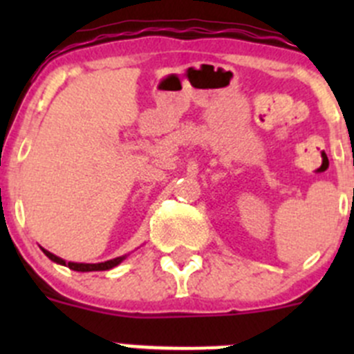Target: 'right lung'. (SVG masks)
I'll return each instance as SVG.
<instances>
[{
  "label": "right lung",
  "instance_id": "obj_1",
  "mask_svg": "<svg viewBox=\"0 0 354 354\" xmlns=\"http://www.w3.org/2000/svg\"><path fill=\"white\" fill-rule=\"evenodd\" d=\"M42 252H44L46 257H49V259H51L53 262L59 263V266L70 267L71 270H77V272H92V270H109V269H113V267H116L118 263H121L124 260V255H123V257H116V259L108 260V262H101V263H77V262H65V260L59 259V257H56L55 253L48 252V250H44V248H42Z\"/></svg>",
  "mask_w": 354,
  "mask_h": 354
}]
</instances>
